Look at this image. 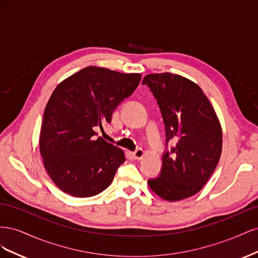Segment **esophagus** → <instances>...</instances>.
I'll return each mask as SVG.
<instances>
[{
    "label": "esophagus",
    "instance_id": "34e87169",
    "mask_svg": "<svg viewBox=\"0 0 258 258\" xmlns=\"http://www.w3.org/2000/svg\"><path fill=\"white\" fill-rule=\"evenodd\" d=\"M144 155H145V152H144L143 150H141V148H140V150H137L136 152L132 153V156H134V158H135V159H137V160L142 159V158L144 157Z\"/></svg>",
    "mask_w": 258,
    "mask_h": 258
}]
</instances>
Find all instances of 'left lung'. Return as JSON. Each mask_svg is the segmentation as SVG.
Masks as SVG:
<instances>
[{
  "mask_svg": "<svg viewBox=\"0 0 258 258\" xmlns=\"http://www.w3.org/2000/svg\"><path fill=\"white\" fill-rule=\"evenodd\" d=\"M147 85L161 111L166 145L160 174L148 179L151 189L167 201L196 195L214 172L222 154V127L209 99L197 84L171 73L146 75Z\"/></svg>",
  "mask_w": 258,
  "mask_h": 258,
  "instance_id": "1",
  "label": "left lung"
}]
</instances>
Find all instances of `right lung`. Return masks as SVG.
I'll list each match as a JSON object with an SVG mask.
<instances>
[{"label": "right lung", "instance_id": "obj_1", "mask_svg": "<svg viewBox=\"0 0 258 258\" xmlns=\"http://www.w3.org/2000/svg\"><path fill=\"white\" fill-rule=\"evenodd\" d=\"M141 74L87 67L61 82L46 104L40 135L44 167L59 188L92 197L112 183L124 162L123 151L96 138L115 108L131 96Z\"/></svg>", "mask_w": 258, "mask_h": 258}]
</instances>
